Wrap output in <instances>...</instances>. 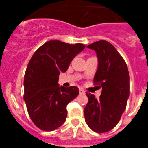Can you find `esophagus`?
Here are the masks:
<instances>
[{"mask_svg": "<svg viewBox=\"0 0 148 148\" xmlns=\"http://www.w3.org/2000/svg\"><path fill=\"white\" fill-rule=\"evenodd\" d=\"M79 93H80V95H85V91H84L83 88H80L79 89Z\"/></svg>", "mask_w": 148, "mask_h": 148, "instance_id": "obj_1", "label": "esophagus"}]
</instances>
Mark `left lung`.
Segmentation results:
<instances>
[{"mask_svg":"<svg viewBox=\"0 0 148 148\" xmlns=\"http://www.w3.org/2000/svg\"><path fill=\"white\" fill-rule=\"evenodd\" d=\"M87 47L97 54L98 66L94 81L101 84L102 91L99 100L86 93L88 102L84 114L91 130L104 133L117 125L125 110L130 95V76L126 63L110 43L99 40Z\"/></svg>","mask_w":148,"mask_h":148,"instance_id":"obj_1","label":"left lung"}]
</instances>
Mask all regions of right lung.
<instances>
[{
    "instance_id": "right-lung-1",
    "label": "right lung",
    "mask_w": 148,
    "mask_h": 148,
    "mask_svg": "<svg viewBox=\"0 0 148 148\" xmlns=\"http://www.w3.org/2000/svg\"><path fill=\"white\" fill-rule=\"evenodd\" d=\"M83 44L47 41L34 52L24 74V100L29 116L40 130L54 131L64 123L67 105L78 95L76 86H59L61 72L67 71Z\"/></svg>"
}]
</instances>
